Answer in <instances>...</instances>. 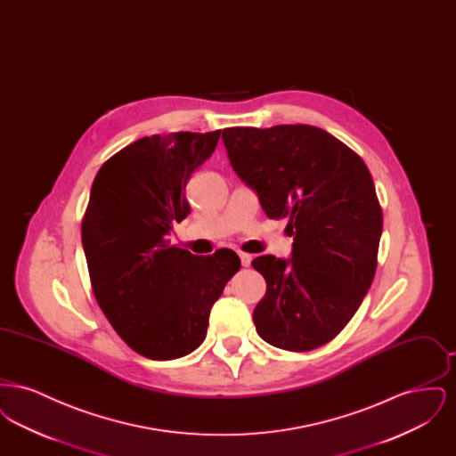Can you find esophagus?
<instances>
[{
  "instance_id": "34e87169",
  "label": "esophagus",
  "mask_w": 456,
  "mask_h": 456,
  "mask_svg": "<svg viewBox=\"0 0 456 456\" xmlns=\"http://www.w3.org/2000/svg\"><path fill=\"white\" fill-rule=\"evenodd\" d=\"M239 258H240L242 266H249V265H251V260H253V256H251V255H248V253H239Z\"/></svg>"
}]
</instances>
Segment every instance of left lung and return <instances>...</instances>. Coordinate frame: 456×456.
Returning <instances> with one entry per match:
<instances>
[{
	"instance_id": "8db88e82",
	"label": "left lung",
	"mask_w": 456,
	"mask_h": 456,
	"mask_svg": "<svg viewBox=\"0 0 456 456\" xmlns=\"http://www.w3.org/2000/svg\"><path fill=\"white\" fill-rule=\"evenodd\" d=\"M224 147L270 218H287L290 258L253 260L266 292L253 311L273 347L305 352L335 338L359 309L376 272L383 214L366 164L309 125L225 128Z\"/></svg>"
}]
</instances>
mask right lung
Listing matches in <instances>:
<instances>
[{"label": "right lung", "instance_id": "obj_1", "mask_svg": "<svg viewBox=\"0 0 456 456\" xmlns=\"http://www.w3.org/2000/svg\"><path fill=\"white\" fill-rule=\"evenodd\" d=\"M218 136L140 138L109 159L90 190L82 244L94 296L116 333L153 361L201 346L212 305L240 268L232 249L198 256L167 240L191 212L184 188Z\"/></svg>", "mask_w": 456, "mask_h": 456}]
</instances>
